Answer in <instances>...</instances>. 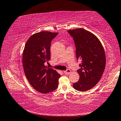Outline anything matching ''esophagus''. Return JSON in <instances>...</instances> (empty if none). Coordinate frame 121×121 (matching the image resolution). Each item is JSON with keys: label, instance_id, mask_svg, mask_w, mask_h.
Instances as JSON below:
<instances>
[{"label": "esophagus", "instance_id": "34e87169", "mask_svg": "<svg viewBox=\"0 0 121 121\" xmlns=\"http://www.w3.org/2000/svg\"><path fill=\"white\" fill-rule=\"evenodd\" d=\"M71 72V71L70 69H67L65 71H63V73H65V74H69Z\"/></svg>", "mask_w": 121, "mask_h": 121}]
</instances>
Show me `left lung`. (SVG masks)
Masks as SVG:
<instances>
[{
    "label": "left lung",
    "mask_w": 121,
    "mask_h": 121,
    "mask_svg": "<svg viewBox=\"0 0 121 121\" xmlns=\"http://www.w3.org/2000/svg\"><path fill=\"white\" fill-rule=\"evenodd\" d=\"M75 43L77 59L81 61L77 70L80 78L73 84L75 89L85 91L98 82L106 65L105 53L102 43L95 35L83 28L68 30Z\"/></svg>",
    "instance_id": "8db88e82"
}]
</instances>
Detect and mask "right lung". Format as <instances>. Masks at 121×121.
Returning a JSON list of instances; mask_svg holds the SVG:
<instances>
[{"mask_svg":"<svg viewBox=\"0 0 121 121\" xmlns=\"http://www.w3.org/2000/svg\"><path fill=\"white\" fill-rule=\"evenodd\" d=\"M58 34L48 31L37 33L30 37L24 47L23 65L25 76L39 93L47 94L58 87L60 74L45 65L50 59L51 42Z\"/></svg>","mask_w":121,"mask_h":121,"instance_id":"add662e5","label":"right lung"}]
</instances>
